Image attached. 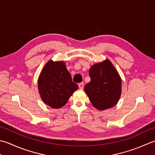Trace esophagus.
Returning <instances> with one entry per match:
<instances>
[{
    "label": "esophagus",
    "instance_id": "obj_1",
    "mask_svg": "<svg viewBox=\"0 0 155 155\" xmlns=\"http://www.w3.org/2000/svg\"><path fill=\"white\" fill-rule=\"evenodd\" d=\"M78 86H79V87H80V90H83V89H84V83H83V82H81V83L79 84Z\"/></svg>",
    "mask_w": 155,
    "mask_h": 155
}]
</instances>
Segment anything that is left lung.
<instances>
[{
  "label": "left lung",
  "mask_w": 155,
  "mask_h": 155,
  "mask_svg": "<svg viewBox=\"0 0 155 155\" xmlns=\"http://www.w3.org/2000/svg\"><path fill=\"white\" fill-rule=\"evenodd\" d=\"M89 75L91 80L84 91L92 106L102 111L112 108L120 97L122 80L112 62L106 59L93 65Z\"/></svg>",
  "instance_id": "left-lung-1"
}]
</instances>
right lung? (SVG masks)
<instances>
[{
	"instance_id": "1",
	"label": "right lung",
	"mask_w": 155,
	"mask_h": 155,
	"mask_svg": "<svg viewBox=\"0 0 155 155\" xmlns=\"http://www.w3.org/2000/svg\"><path fill=\"white\" fill-rule=\"evenodd\" d=\"M78 89L72 81L64 61L49 60L38 78V90L43 102L52 108H60Z\"/></svg>"
}]
</instances>
